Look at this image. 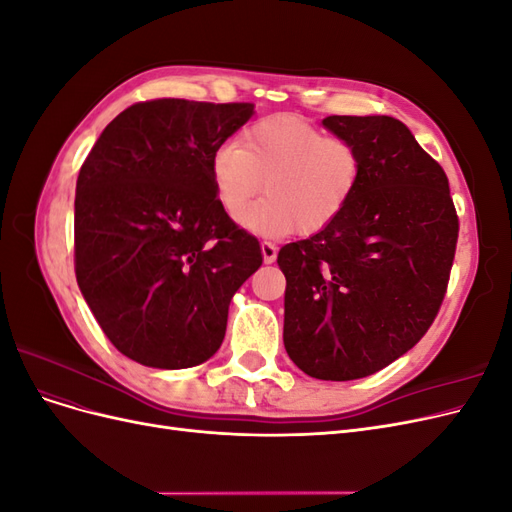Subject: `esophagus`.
Wrapping results in <instances>:
<instances>
[{
	"mask_svg": "<svg viewBox=\"0 0 512 512\" xmlns=\"http://www.w3.org/2000/svg\"><path fill=\"white\" fill-rule=\"evenodd\" d=\"M260 252H262V260H265V265H271V262H275V258H277V245L271 241H262Z\"/></svg>",
	"mask_w": 512,
	"mask_h": 512,
	"instance_id": "34e87169",
	"label": "esophagus"
}]
</instances>
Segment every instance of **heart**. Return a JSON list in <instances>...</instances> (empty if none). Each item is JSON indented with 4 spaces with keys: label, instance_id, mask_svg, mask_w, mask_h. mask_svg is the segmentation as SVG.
Wrapping results in <instances>:
<instances>
[{
    "label": "heart",
    "instance_id": "heart-1",
    "mask_svg": "<svg viewBox=\"0 0 512 512\" xmlns=\"http://www.w3.org/2000/svg\"><path fill=\"white\" fill-rule=\"evenodd\" d=\"M215 196L237 215L265 185L267 198L239 222L260 237H286L297 228L314 235L350 205L363 179L361 151L348 138L327 136L292 115H273L245 128L211 156Z\"/></svg>",
    "mask_w": 512,
    "mask_h": 512
}]
</instances>
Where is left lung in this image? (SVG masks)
I'll return each instance as SVG.
<instances>
[{
    "instance_id": "8db88e82",
    "label": "left lung",
    "mask_w": 512,
    "mask_h": 512,
    "mask_svg": "<svg viewBox=\"0 0 512 512\" xmlns=\"http://www.w3.org/2000/svg\"><path fill=\"white\" fill-rule=\"evenodd\" d=\"M322 126L361 151L363 179L339 218L284 245V346L318 380H356L406 354L436 318L459 220L442 166L389 115Z\"/></svg>"
}]
</instances>
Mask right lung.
Listing matches in <instances>:
<instances>
[{"label":"right lung","instance_id":"add662e5","mask_svg":"<svg viewBox=\"0 0 512 512\" xmlns=\"http://www.w3.org/2000/svg\"><path fill=\"white\" fill-rule=\"evenodd\" d=\"M254 104L162 98L119 113L76 179V282L128 359L185 369L218 352L258 241L215 196L211 156Z\"/></svg>","mask_w":512,"mask_h":512}]
</instances>
